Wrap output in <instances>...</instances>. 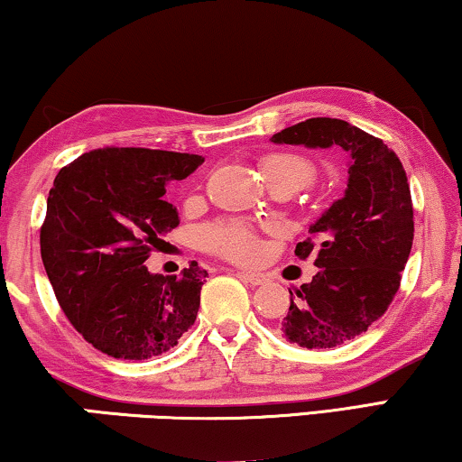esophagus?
Returning a JSON list of instances; mask_svg holds the SVG:
<instances>
[{
  "instance_id": "esophagus-1",
  "label": "esophagus",
  "mask_w": 462,
  "mask_h": 462,
  "mask_svg": "<svg viewBox=\"0 0 462 462\" xmlns=\"http://www.w3.org/2000/svg\"><path fill=\"white\" fill-rule=\"evenodd\" d=\"M238 278L240 281L249 282L251 287H259V284H263L268 278H265L263 274H259V272H238Z\"/></svg>"
}]
</instances>
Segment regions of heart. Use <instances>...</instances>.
Here are the masks:
<instances>
[{
  "label": "heart",
  "instance_id": "b5f03b06",
  "mask_svg": "<svg viewBox=\"0 0 462 462\" xmlns=\"http://www.w3.org/2000/svg\"><path fill=\"white\" fill-rule=\"evenodd\" d=\"M262 169L268 184L276 180L289 181L295 190L310 184L311 178H314L311 161L293 152L270 154V157L263 159ZM200 240L209 251L234 259V262H253L259 255V238L255 230L246 222H240V219L207 226L200 232Z\"/></svg>",
  "mask_w": 462,
  "mask_h": 462
}]
</instances>
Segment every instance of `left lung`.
<instances>
[{"mask_svg":"<svg viewBox=\"0 0 462 462\" xmlns=\"http://www.w3.org/2000/svg\"><path fill=\"white\" fill-rule=\"evenodd\" d=\"M274 144L341 148L349 154L347 188L295 246L314 257L318 274L289 289L291 308L282 335L308 349L341 346L366 333L385 314L400 289L412 249L411 188L398 154L347 121L316 116L270 138Z\"/></svg>","mask_w":462,"mask_h":462,"instance_id":"left-lung-1","label":"left lung"}]
</instances>
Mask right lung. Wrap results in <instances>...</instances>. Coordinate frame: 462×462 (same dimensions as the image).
I'll return each instance as SVG.
<instances>
[{"mask_svg": "<svg viewBox=\"0 0 462 462\" xmlns=\"http://www.w3.org/2000/svg\"><path fill=\"white\" fill-rule=\"evenodd\" d=\"M203 157L151 148H100L62 167L42 228L43 268L83 339L121 360H148L178 346L197 320L207 270L148 272V253L178 228L167 184Z\"/></svg>", "mask_w": 462, "mask_h": 462, "instance_id": "obj_1", "label": "right lung"}]
</instances>
